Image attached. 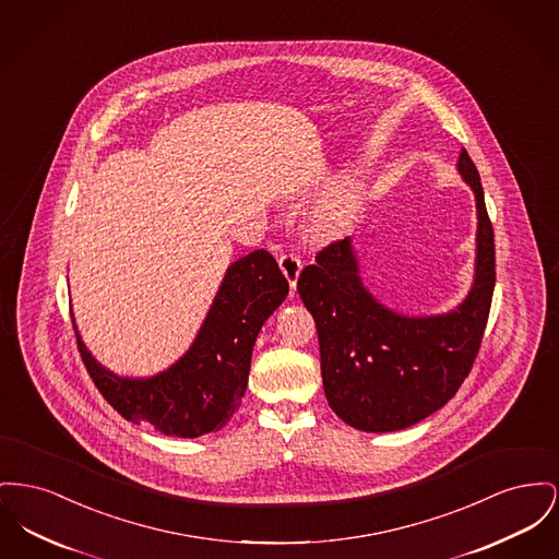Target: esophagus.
I'll return each mask as SVG.
<instances>
[{
  "label": "esophagus",
  "mask_w": 559,
  "mask_h": 559,
  "mask_svg": "<svg viewBox=\"0 0 559 559\" xmlns=\"http://www.w3.org/2000/svg\"><path fill=\"white\" fill-rule=\"evenodd\" d=\"M278 265H281V270H283V274L287 276L292 289L296 292L297 278H299V272H301V260H299L297 255H294V253H283V255L278 258Z\"/></svg>",
  "instance_id": "34e87169"
}]
</instances>
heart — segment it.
<instances>
[{
  "instance_id": "1",
  "label": "heart",
  "mask_w": 559,
  "mask_h": 559,
  "mask_svg": "<svg viewBox=\"0 0 559 559\" xmlns=\"http://www.w3.org/2000/svg\"><path fill=\"white\" fill-rule=\"evenodd\" d=\"M357 206V186L353 181H342L331 188L319 202L314 213V224L323 231L340 230L353 215Z\"/></svg>"
}]
</instances>
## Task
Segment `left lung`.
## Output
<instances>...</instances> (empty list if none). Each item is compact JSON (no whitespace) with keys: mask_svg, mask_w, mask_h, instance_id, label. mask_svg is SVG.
Here are the masks:
<instances>
[{"mask_svg":"<svg viewBox=\"0 0 559 559\" xmlns=\"http://www.w3.org/2000/svg\"><path fill=\"white\" fill-rule=\"evenodd\" d=\"M459 170L477 200L475 281L456 310L403 317L362 287L350 236L317 253L297 278L314 317L329 407L350 427L389 432L443 407L477 359L496 283L492 222L479 173L460 152Z\"/></svg>","mask_w":559,"mask_h":559,"instance_id":"obj_1","label":"left lung"}]
</instances>
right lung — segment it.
Masks as SVG:
<instances>
[{"mask_svg":"<svg viewBox=\"0 0 559 559\" xmlns=\"http://www.w3.org/2000/svg\"><path fill=\"white\" fill-rule=\"evenodd\" d=\"M287 294L278 263L258 249L231 263L194 344L163 373L132 380L107 371L73 323L78 350L103 399L122 418L173 437H200L226 427L240 407L258 333Z\"/></svg>","mask_w":559,"mask_h":559,"instance_id":"add662e5","label":"right lung"}]
</instances>
